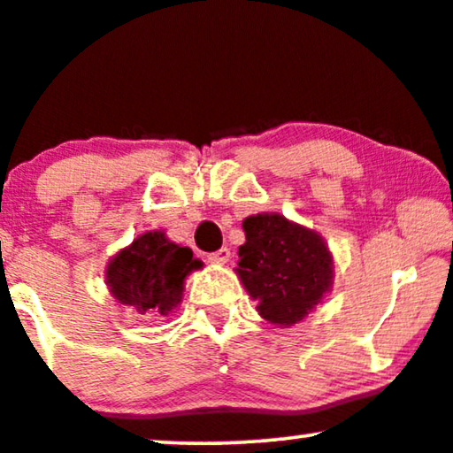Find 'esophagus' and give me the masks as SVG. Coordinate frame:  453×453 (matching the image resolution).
<instances>
[{"label":"esophagus","instance_id":"esophagus-1","mask_svg":"<svg viewBox=\"0 0 453 453\" xmlns=\"http://www.w3.org/2000/svg\"><path fill=\"white\" fill-rule=\"evenodd\" d=\"M228 258H231V250L228 248H220L218 252L208 254V260L211 265H225V262H228Z\"/></svg>","mask_w":453,"mask_h":453}]
</instances>
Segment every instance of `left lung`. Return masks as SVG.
<instances>
[{
    "label": "left lung",
    "instance_id": "1",
    "mask_svg": "<svg viewBox=\"0 0 453 453\" xmlns=\"http://www.w3.org/2000/svg\"><path fill=\"white\" fill-rule=\"evenodd\" d=\"M245 243L237 273L258 300V312L275 326L303 321L332 288V254L317 233L279 214L243 220Z\"/></svg>",
    "mask_w": 453,
    "mask_h": 453
}]
</instances>
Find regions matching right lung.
<instances>
[{
    "label": "right lung",
    "mask_w": 453,
    "mask_h": 453,
    "mask_svg": "<svg viewBox=\"0 0 453 453\" xmlns=\"http://www.w3.org/2000/svg\"><path fill=\"white\" fill-rule=\"evenodd\" d=\"M201 262L191 248L167 242L164 233H144L109 262L107 283L119 304L142 317H161L180 303L184 279Z\"/></svg>",
    "instance_id": "1"
}]
</instances>
